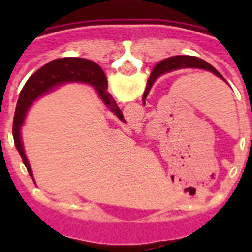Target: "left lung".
I'll use <instances>...</instances> for the list:
<instances>
[{"mask_svg": "<svg viewBox=\"0 0 252 252\" xmlns=\"http://www.w3.org/2000/svg\"><path fill=\"white\" fill-rule=\"evenodd\" d=\"M179 68H199V69H206L208 72L213 73V74L217 75L218 78H221L226 82L222 74L218 72L217 69L213 68L211 64H208L204 60L199 59L197 57H189V55H177V57H171L166 58V59L161 60L160 63H158L157 65L154 66L153 72H151L150 78H149L148 84H146V90L144 92V95H142V101L145 103V99L149 94V91H150L151 86H153L154 81L157 79L158 77H160L161 74L166 72H171L173 69H179Z\"/></svg>", "mask_w": 252, "mask_h": 252, "instance_id": "obj_1", "label": "left lung"}]
</instances>
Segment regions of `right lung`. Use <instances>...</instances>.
<instances>
[{
    "label": "right lung",
    "instance_id": "obj_1",
    "mask_svg": "<svg viewBox=\"0 0 252 252\" xmlns=\"http://www.w3.org/2000/svg\"><path fill=\"white\" fill-rule=\"evenodd\" d=\"M66 82H83V83L92 84L95 91L98 92L99 97L104 102V104L121 121L125 122L121 110L116 104L112 95L107 91V88H108L107 78L98 64H95L94 62H91L88 59H83V58H62V59L53 60L50 63L45 64L36 73H34L32 77H30V79L24 86L22 91L20 92L15 116H13V142H15L17 151L21 155L22 161L25 164L31 178H32V170H31L30 164L26 159L25 151L22 148L21 136H20V130H21V126L24 124V120H25L26 112H28L29 107L32 104V102L37 97L49 92L57 84L66 83Z\"/></svg>",
    "mask_w": 252,
    "mask_h": 252
}]
</instances>
